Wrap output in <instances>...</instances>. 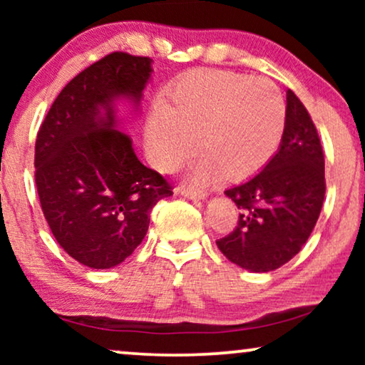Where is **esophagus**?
Masks as SVG:
<instances>
[{"label":"esophagus","instance_id":"esophagus-1","mask_svg":"<svg viewBox=\"0 0 365 365\" xmlns=\"http://www.w3.org/2000/svg\"><path fill=\"white\" fill-rule=\"evenodd\" d=\"M178 192L181 194V196L191 199V201H204V199H207V192L204 191H194V189H189V187H178Z\"/></svg>","mask_w":365,"mask_h":365}]
</instances>
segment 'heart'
<instances>
[{"mask_svg":"<svg viewBox=\"0 0 365 365\" xmlns=\"http://www.w3.org/2000/svg\"><path fill=\"white\" fill-rule=\"evenodd\" d=\"M286 128V99L271 79L224 69H199L158 104L146 124V146L159 169H173L197 148L189 166L197 184L226 176L241 181L269 163Z\"/></svg>","mask_w":365,"mask_h":365,"instance_id":"1","label":"heart"}]
</instances>
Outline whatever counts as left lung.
I'll list each match as a JSON object with an SVG mask.
<instances>
[{
	"label": "left lung",
	"mask_w": 365,
	"mask_h": 365,
	"mask_svg": "<svg viewBox=\"0 0 365 365\" xmlns=\"http://www.w3.org/2000/svg\"><path fill=\"white\" fill-rule=\"evenodd\" d=\"M286 128L277 153L261 173L224 194L241 209L237 227L216 242L236 266L269 272L301 251L321 214L324 154L307 109L286 93Z\"/></svg>",
	"instance_id": "8db88e82"
}]
</instances>
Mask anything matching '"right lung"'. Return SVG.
<instances>
[{
	"label": "right lung",
	"instance_id": "obj_1",
	"mask_svg": "<svg viewBox=\"0 0 365 365\" xmlns=\"http://www.w3.org/2000/svg\"><path fill=\"white\" fill-rule=\"evenodd\" d=\"M151 74V58L108 54L63 88L39 128L34 179L43 214L59 246L86 267L131 256L151 209L173 194L121 131L123 106L138 116Z\"/></svg>",
	"mask_w": 365,
	"mask_h": 365
}]
</instances>
